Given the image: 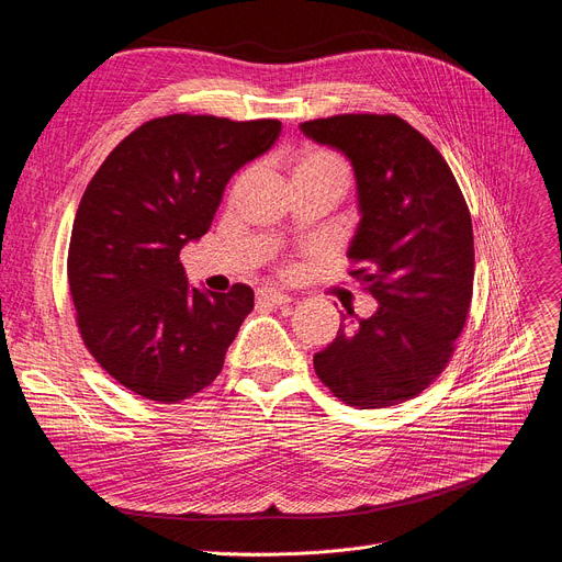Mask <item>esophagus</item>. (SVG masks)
<instances>
[{
  "label": "esophagus",
  "mask_w": 562,
  "mask_h": 562,
  "mask_svg": "<svg viewBox=\"0 0 562 562\" xmlns=\"http://www.w3.org/2000/svg\"><path fill=\"white\" fill-rule=\"evenodd\" d=\"M258 300L267 302V304H274V306H285L293 302V297L281 293V290H274V288H260L258 290Z\"/></svg>",
  "instance_id": "1"
}]
</instances>
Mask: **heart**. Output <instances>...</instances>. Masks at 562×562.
Instances as JSON below:
<instances>
[{
    "instance_id": "heart-1",
    "label": "heart",
    "mask_w": 562,
    "mask_h": 562,
    "mask_svg": "<svg viewBox=\"0 0 562 562\" xmlns=\"http://www.w3.org/2000/svg\"><path fill=\"white\" fill-rule=\"evenodd\" d=\"M290 175L293 177H327L334 179L336 184H341L346 189L348 184V166L344 164L341 156H336L334 151L327 149H304L302 154L295 156L293 168H290Z\"/></svg>"
}]
</instances>
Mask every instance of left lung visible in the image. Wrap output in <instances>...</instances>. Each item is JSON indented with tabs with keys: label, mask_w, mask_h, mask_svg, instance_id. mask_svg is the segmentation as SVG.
Wrapping results in <instances>:
<instances>
[{
	"label": "left lung",
	"mask_w": 562,
	"mask_h": 562,
	"mask_svg": "<svg viewBox=\"0 0 562 562\" xmlns=\"http://www.w3.org/2000/svg\"><path fill=\"white\" fill-rule=\"evenodd\" d=\"M355 172L359 223L348 258L378 308L341 313L313 355L318 378L348 406L385 408L429 387L450 362L473 297V223L440 151L396 115H336L300 124Z\"/></svg>",
	"instance_id": "obj_1"
}]
</instances>
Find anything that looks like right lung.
Wrapping results in <instances>:
<instances>
[{"mask_svg": "<svg viewBox=\"0 0 562 562\" xmlns=\"http://www.w3.org/2000/svg\"><path fill=\"white\" fill-rule=\"evenodd\" d=\"M279 136V120L159 117L112 149L85 189L71 297L87 350L126 390L175 403L221 373L254 290L193 288L179 251L210 231L231 177Z\"/></svg>", "mask_w": 562, "mask_h": 562, "instance_id": "1", "label": "right lung"}]
</instances>
